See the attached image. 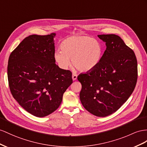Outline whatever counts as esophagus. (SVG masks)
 <instances>
[{"label": "esophagus", "mask_w": 147, "mask_h": 147, "mask_svg": "<svg viewBox=\"0 0 147 147\" xmlns=\"http://www.w3.org/2000/svg\"><path fill=\"white\" fill-rule=\"evenodd\" d=\"M77 77H78V76H77V74H74V73H73V75H72V79H73V81L76 80Z\"/></svg>", "instance_id": "1"}]
</instances>
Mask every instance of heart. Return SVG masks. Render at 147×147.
Masks as SVG:
<instances>
[{
  "label": "heart",
  "instance_id": "b5f03b06",
  "mask_svg": "<svg viewBox=\"0 0 147 147\" xmlns=\"http://www.w3.org/2000/svg\"><path fill=\"white\" fill-rule=\"evenodd\" d=\"M61 51H56L54 59L62 69L71 65L81 72H89L100 62L102 48L95 39L87 36L74 35L67 38L60 44Z\"/></svg>",
  "mask_w": 147,
  "mask_h": 147
}]
</instances>
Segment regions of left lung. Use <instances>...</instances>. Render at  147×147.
I'll use <instances>...</instances> for the list:
<instances>
[{
  "instance_id": "8db88e82",
  "label": "left lung",
  "mask_w": 147,
  "mask_h": 147,
  "mask_svg": "<svg viewBox=\"0 0 147 147\" xmlns=\"http://www.w3.org/2000/svg\"><path fill=\"white\" fill-rule=\"evenodd\" d=\"M106 50L94 69L81 73L80 97L82 106L97 117L117 111L132 94L137 81V61L134 51L114 34L99 35Z\"/></svg>"
}]
</instances>
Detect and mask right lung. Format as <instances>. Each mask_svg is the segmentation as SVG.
I'll list each match as a JSON object with an SVG mask.
<instances>
[{
    "instance_id": "right-lung-1",
    "label": "right lung",
    "mask_w": 147,
    "mask_h": 147,
    "mask_svg": "<svg viewBox=\"0 0 147 147\" xmlns=\"http://www.w3.org/2000/svg\"><path fill=\"white\" fill-rule=\"evenodd\" d=\"M56 33L30 35L9 56L7 76L10 92L21 107L43 117L61 104L63 94L73 83L72 73L54 59Z\"/></svg>"
}]
</instances>
